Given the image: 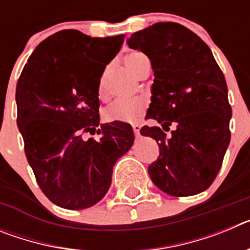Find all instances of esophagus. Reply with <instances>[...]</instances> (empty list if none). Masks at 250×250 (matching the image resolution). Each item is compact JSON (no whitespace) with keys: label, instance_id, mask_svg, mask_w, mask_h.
<instances>
[{"label":"esophagus","instance_id":"obj_1","mask_svg":"<svg viewBox=\"0 0 250 250\" xmlns=\"http://www.w3.org/2000/svg\"><path fill=\"white\" fill-rule=\"evenodd\" d=\"M140 129H141V126L139 125V124H134V125H132V130H134V134H135V136L140 135Z\"/></svg>","mask_w":250,"mask_h":250}]
</instances>
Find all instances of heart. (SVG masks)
I'll return each instance as SVG.
<instances>
[{"instance_id":"obj_1","label":"heart","mask_w":250,"mask_h":250,"mask_svg":"<svg viewBox=\"0 0 250 250\" xmlns=\"http://www.w3.org/2000/svg\"><path fill=\"white\" fill-rule=\"evenodd\" d=\"M149 60L144 54L134 51L126 55L125 62L129 66L130 70L135 75L140 74L143 67ZM106 75L107 71L103 74L99 83L98 94L101 99L107 96V89H106ZM147 107V100L145 98L136 99H119L105 110L104 115L107 121H126V123H135L143 116Z\"/></svg>"}]
</instances>
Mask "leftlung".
I'll return each mask as SVG.
<instances>
[{
  "label": "left lung",
  "instance_id": "1",
  "mask_svg": "<svg viewBox=\"0 0 250 250\" xmlns=\"http://www.w3.org/2000/svg\"><path fill=\"white\" fill-rule=\"evenodd\" d=\"M130 48L144 52L154 71L146 118L159 126L140 134L155 139L159 158L149 165L152 183L173 196L207 190L219 173L230 141L231 107L222 70L209 46L175 22H158L132 34Z\"/></svg>",
  "mask_w": 250,
  "mask_h": 250
}]
</instances>
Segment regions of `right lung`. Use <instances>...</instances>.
Masks as SVG:
<instances>
[{"mask_svg": "<svg viewBox=\"0 0 250 250\" xmlns=\"http://www.w3.org/2000/svg\"><path fill=\"white\" fill-rule=\"evenodd\" d=\"M124 35L91 37L77 30L51 35L28 57L16 86L17 126L41 190L65 209L103 199L112 167L134 143L130 124L100 125L99 83ZM99 134L98 141L82 138Z\"/></svg>", "mask_w": 250, "mask_h": 250, "instance_id": "right-lung-1", "label": "right lung"}]
</instances>
